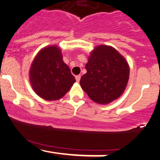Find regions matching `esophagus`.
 Wrapping results in <instances>:
<instances>
[{"mask_svg":"<svg viewBox=\"0 0 160 160\" xmlns=\"http://www.w3.org/2000/svg\"><path fill=\"white\" fill-rule=\"evenodd\" d=\"M80 78H81V76H80V75H77V76L75 77V79H76L77 82H79V81H80Z\"/></svg>","mask_w":160,"mask_h":160,"instance_id":"obj_1","label":"esophagus"}]
</instances>
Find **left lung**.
I'll list each match as a JSON object with an SVG mask.
<instances>
[{"label": "left lung", "instance_id": "obj_1", "mask_svg": "<svg viewBox=\"0 0 160 160\" xmlns=\"http://www.w3.org/2000/svg\"><path fill=\"white\" fill-rule=\"evenodd\" d=\"M80 84L91 100L108 104L124 92L129 78V65L115 48L98 45L91 51Z\"/></svg>", "mask_w": 160, "mask_h": 160}]
</instances>
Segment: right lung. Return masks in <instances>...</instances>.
Listing matches in <instances>:
<instances>
[{
	"label": "right lung",
	"mask_w": 160,
	"mask_h": 160,
	"mask_svg": "<svg viewBox=\"0 0 160 160\" xmlns=\"http://www.w3.org/2000/svg\"><path fill=\"white\" fill-rule=\"evenodd\" d=\"M29 80L36 94L47 101L62 98L76 82L56 45L43 47L38 52L29 70Z\"/></svg>",
	"instance_id": "add662e5"
}]
</instances>
